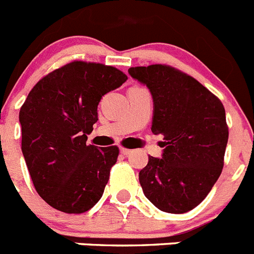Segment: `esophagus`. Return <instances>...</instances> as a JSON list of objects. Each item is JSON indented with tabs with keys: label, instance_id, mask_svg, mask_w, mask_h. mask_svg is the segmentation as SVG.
Here are the masks:
<instances>
[{
	"label": "esophagus",
	"instance_id": "1",
	"mask_svg": "<svg viewBox=\"0 0 254 254\" xmlns=\"http://www.w3.org/2000/svg\"><path fill=\"white\" fill-rule=\"evenodd\" d=\"M121 154H123V155H126V156H127V155L131 154V150L125 149V147H121Z\"/></svg>",
	"mask_w": 254,
	"mask_h": 254
}]
</instances>
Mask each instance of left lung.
I'll use <instances>...</instances> for the list:
<instances>
[{"label":"left lung","mask_w":254,"mask_h":254,"mask_svg":"<svg viewBox=\"0 0 254 254\" xmlns=\"http://www.w3.org/2000/svg\"><path fill=\"white\" fill-rule=\"evenodd\" d=\"M128 73L149 87L151 131L163 134L165 147L161 159L149 156L138 174L143 193L164 212L190 211L223 170L229 137L223 103L196 78L167 64L131 67Z\"/></svg>","instance_id":"obj_1"}]
</instances>
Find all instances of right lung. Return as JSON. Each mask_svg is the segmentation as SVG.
<instances>
[{
    "label": "right lung",
    "instance_id": "add662e5",
    "mask_svg": "<svg viewBox=\"0 0 254 254\" xmlns=\"http://www.w3.org/2000/svg\"><path fill=\"white\" fill-rule=\"evenodd\" d=\"M127 76L73 61L35 84L20 109L21 150L38 194L53 208L82 214L103 196L120 149L86 145L102 96Z\"/></svg>",
    "mask_w": 254,
    "mask_h": 254
}]
</instances>
